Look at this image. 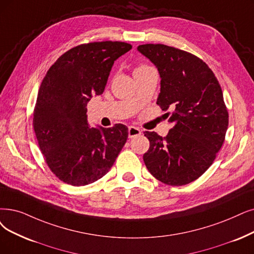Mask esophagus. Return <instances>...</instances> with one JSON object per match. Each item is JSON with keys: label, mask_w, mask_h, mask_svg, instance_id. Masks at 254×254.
Here are the masks:
<instances>
[{"label": "esophagus", "mask_w": 254, "mask_h": 254, "mask_svg": "<svg viewBox=\"0 0 254 254\" xmlns=\"http://www.w3.org/2000/svg\"><path fill=\"white\" fill-rule=\"evenodd\" d=\"M140 134H141V131L137 127L130 126L128 128V136H129V138H133V137L138 136Z\"/></svg>", "instance_id": "esophagus-1"}]
</instances>
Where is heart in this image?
I'll list each match as a JSON object with an SVG mask.
<instances>
[{"label": "heart", "instance_id": "obj_1", "mask_svg": "<svg viewBox=\"0 0 254 254\" xmlns=\"http://www.w3.org/2000/svg\"><path fill=\"white\" fill-rule=\"evenodd\" d=\"M148 68H151V67H150L149 65L145 64H138V65L135 67L134 73H135V72H139V70H145V69H148Z\"/></svg>", "mask_w": 254, "mask_h": 254}]
</instances>
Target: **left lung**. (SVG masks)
<instances>
[{"mask_svg":"<svg viewBox=\"0 0 254 254\" xmlns=\"http://www.w3.org/2000/svg\"><path fill=\"white\" fill-rule=\"evenodd\" d=\"M160 75L157 105L171 110L166 137L145 131L150 141L144 161L150 173L169 186H185L211 166L224 143L228 111L219 81L194 54L161 44L137 47Z\"/></svg>","mask_w":254,"mask_h":254,"instance_id":"8db88e82","label":"left lung"}]
</instances>
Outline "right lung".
Listing matches in <instances>:
<instances>
[{"instance_id": "add662e5", "label": "right lung", "mask_w": 254, "mask_h": 254, "mask_svg": "<svg viewBox=\"0 0 254 254\" xmlns=\"http://www.w3.org/2000/svg\"><path fill=\"white\" fill-rule=\"evenodd\" d=\"M132 48L123 42H94L66 51L49 68L33 111L38 146L52 173L67 185L86 186L113 167L128 128H90L86 104L104 92L115 60Z\"/></svg>"}]
</instances>
